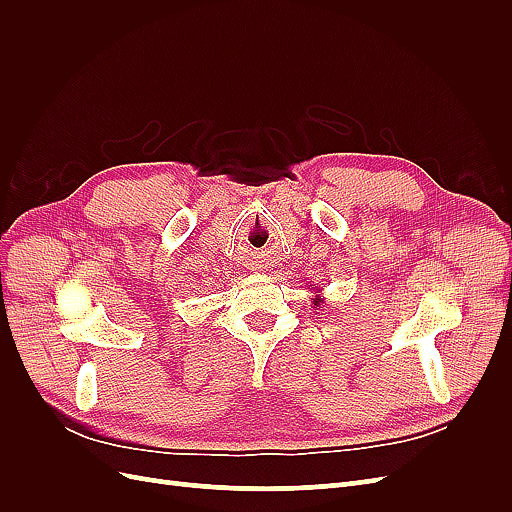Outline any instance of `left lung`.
<instances>
[{"label": "left lung", "instance_id": "obj_1", "mask_svg": "<svg viewBox=\"0 0 512 512\" xmlns=\"http://www.w3.org/2000/svg\"><path fill=\"white\" fill-rule=\"evenodd\" d=\"M314 292H320V290H318V288H316V290H314ZM322 301H324V299H322V297H320V294H316V299H312V303H314V305H316V307H320V303H322Z\"/></svg>", "mask_w": 512, "mask_h": 512}]
</instances>
